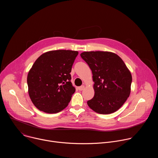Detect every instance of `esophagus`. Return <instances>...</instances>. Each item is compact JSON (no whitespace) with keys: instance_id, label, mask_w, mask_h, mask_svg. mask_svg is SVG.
I'll use <instances>...</instances> for the list:
<instances>
[{"instance_id":"34e87169","label":"esophagus","mask_w":158,"mask_h":158,"mask_svg":"<svg viewBox=\"0 0 158 158\" xmlns=\"http://www.w3.org/2000/svg\"><path fill=\"white\" fill-rule=\"evenodd\" d=\"M85 88V86L83 85H81L80 87H78V89L79 90V91H82V90H84Z\"/></svg>"}]
</instances>
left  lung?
<instances>
[{"instance_id": "1", "label": "left lung", "mask_w": 158, "mask_h": 158, "mask_svg": "<svg viewBox=\"0 0 158 158\" xmlns=\"http://www.w3.org/2000/svg\"><path fill=\"white\" fill-rule=\"evenodd\" d=\"M81 56L91 69L94 82V96L87 105L99 114L116 112L131 93L132 76L125 63L111 52H84Z\"/></svg>"}]
</instances>
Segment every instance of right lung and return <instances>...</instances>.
<instances>
[{
	"instance_id": "1",
	"label": "right lung",
	"mask_w": 158,
	"mask_h": 158,
	"mask_svg": "<svg viewBox=\"0 0 158 158\" xmlns=\"http://www.w3.org/2000/svg\"><path fill=\"white\" fill-rule=\"evenodd\" d=\"M77 55L70 50L51 51L35 61L27 81L29 97L39 110L55 114L68 106L76 91L70 73Z\"/></svg>"
}]
</instances>
